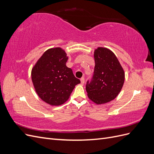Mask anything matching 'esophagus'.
Masks as SVG:
<instances>
[{
	"label": "esophagus",
	"instance_id": "34e87169",
	"mask_svg": "<svg viewBox=\"0 0 154 154\" xmlns=\"http://www.w3.org/2000/svg\"><path fill=\"white\" fill-rule=\"evenodd\" d=\"M80 81H81V83H82V84H84V83H85V78H84V77L81 78Z\"/></svg>",
	"mask_w": 154,
	"mask_h": 154
}]
</instances>
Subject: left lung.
Wrapping results in <instances>:
<instances>
[{"mask_svg":"<svg viewBox=\"0 0 154 154\" xmlns=\"http://www.w3.org/2000/svg\"><path fill=\"white\" fill-rule=\"evenodd\" d=\"M95 67L86 91L91 101L97 105L106 103L118 96L125 81V72L118 59L110 49L99 47L94 53Z\"/></svg>","mask_w":154,"mask_h":154,"instance_id":"obj_1","label":"left lung"}]
</instances>
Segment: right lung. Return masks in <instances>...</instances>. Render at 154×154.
<instances>
[{
	"mask_svg": "<svg viewBox=\"0 0 154 154\" xmlns=\"http://www.w3.org/2000/svg\"><path fill=\"white\" fill-rule=\"evenodd\" d=\"M68 57L60 48L44 53L32 67L31 79L40 98L52 106L63 104L80 80L66 66Z\"/></svg>",
	"mask_w": 154,
	"mask_h": 154,
	"instance_id": "1",
	"label": "right lung"
}]
</instances>
